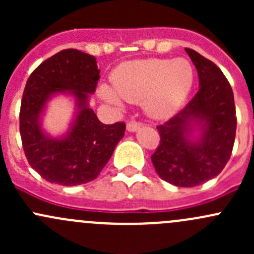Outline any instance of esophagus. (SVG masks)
Masks as SVG:
<instances>
[{
  "mask_svg": "<svg viewBox=\"0 0 254 254\" xmlns=\"http://www.w3.org/2000/svg\"><path fill=\"white\" fill-rule=\"evenodd\" d=\"M140 127H141V124H140V123H137V122H130V123H127V130L129 132L137 131Z\"/></svg>",
  "mask_w": 254,
  "mask_h": 254,
  "instance_id": "34e87169",
  "label": "esophagus"
}]
</instances>
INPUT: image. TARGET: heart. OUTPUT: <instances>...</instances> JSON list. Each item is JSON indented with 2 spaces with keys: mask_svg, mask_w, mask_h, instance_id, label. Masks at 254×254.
Listing matches in <instances>:
<instances>
[{
  "mask_svg": "<svg viewBox=\"0 0 254 254\" xmlns=\"http://www.w3.org/2000/svg\"><path fill=\"white\" fill-rule=\"evenodd\" d=\"M194 79L193 65L184 58L134 60L118 66L112 76L113 87L101 84L98 93L118 109L124 108V101L142 103L150 117L163 119L178 111Z\"/></svg>",
  "mask_w": 254,
  "mask_h": 254,
  "instance_id": "obj_1",
  "label": "heart"
}]
</instances>
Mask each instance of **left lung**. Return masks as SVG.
Listing matches in <instances>:
<instances>
[{
  "instance_id": "1",
  "label": "left lung",
  "mask_w": 254,
  "mask_h": 254,
  "mask_svg": "<svg viewBox=\"0 0 254 254\" xmlns=\"http://www.w3.org/2000/svg\"><path fill=\"white\" fill-rule=\"evenodd\" d=\"M199 76V91L172 119L157 127L161 141L151 156L157 175L176 187L199 186L226 166L236 136L234 92L219 67L186 48Z\"/></svg>"
}]
</instances>
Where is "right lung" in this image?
I'll list each match as a JSON object with an SVG mask.
<instances>
[{
    "label": "right lung",
    "mask_w": 254,
    "mask_h": 254,
    "mask_svg": "<svg viewBox=\"0 0 254 254\" xmlns=\"http://www.w3.org/2000/svg\"><path fill=\"white\" fill-rule=\"evenodd\" d=\"M98 79L96 58L76 49L55 54L28 78L20 104V137L29 165L50 183L73 187L96 179L124 136V123L103 124L89 107ZM59 95L71 98L75 108L65 132L51 135L42 119Z\"/></svg>",
    "instance_id": "add662e5"
}]
</instances>
